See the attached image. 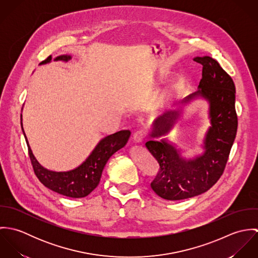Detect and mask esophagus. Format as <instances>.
Returning <instances> with one entry per match:
<instances>
[{
  "label": "esophagus",
  "mask_w": 258,
  "mask_h": 258,
  "mask_svg": "<svg viewBox=\"0 0 258 258\" xmlns=\"http://www.w3.org/2000/svg\"><path fill=\"white\" fill-rule=\"evenodd\" d=\"M146 136V131L144 129H139L133 134V141L136 143H141Z\"/></svg>",
  "instance_id": "obj_1"
}]
</instances>
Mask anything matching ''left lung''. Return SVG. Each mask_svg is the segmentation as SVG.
<instances>
[{
	"instance_id": "8db88e82",
	"label": "left lung",
	"mask_w": 258,
	"mask_h": 258,
	"mask_svg": "<svg viewBox=\"0 0 258 258\" xmlns=\"http://www.w3.org/2000/svg\"><path fill=\"white\" fill-rule=\"evenodd\" d=\"M194 60L203 66L202 79L199 90L186 96L182 104L197 97H203L210 103L212 126L204 141V154L185 160L180 151L166 140H151L145 144L159 164V172L151 187L159 197L169 201L201 195L219 181L237 131L235 86L232 78L211 56H197ZM180 114L181 110L167 111L159 116L154 121L151 136L168 134Z\"/></svg>"
}]
</instances>
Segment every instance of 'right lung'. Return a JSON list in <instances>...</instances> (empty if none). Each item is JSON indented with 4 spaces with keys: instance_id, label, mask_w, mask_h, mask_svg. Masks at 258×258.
<instances>
[{
    "instance_id": "obj_1",
    "label": "right lung",
    "mask_w": 258,
    "mask_h": 258,
    "mask_svg": "<svg viewBox=\"0 0 258 258\" xmlns=\"http://www.w3.org/2000/svg\"><path fill=\"white\" fill-rule=\"evenodd\" d=\"M71 55H59L54 60L68 61ZM51 60V55L41 63H47ZM22 118V116H21ZM22 130L23 123L21 122ZM129 130H121L103 138L94 148L88 158L77 168L68 172H53L43 168L35 158L29 145L27 136L24 132L26 142L29 148L30 159L34 172L39 182L49 189L70 198H84L88 196L100 182L102 171L111 156L119 149L124 147L130 137Z\"/></svg>"
}]
</instances>
